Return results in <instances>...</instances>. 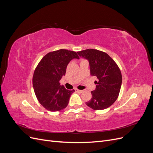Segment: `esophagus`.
<instances>
[{"label": "esophagus", "instance_id": "obj_1", "mask_svg": "<svg viewBox=\"0 0 153 153\" xmlns=\"http://www.w3.org/2000/svg\"><path fill=\"white\" fill-rule=\"evenodd\" d=\"M75 91H76V92H81V93H82V92H83V91H82V90H78V89H75Z\"/></svg>", "mask_w": 153, "mask_h": 153}]
</instances>
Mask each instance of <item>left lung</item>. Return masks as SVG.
<instances>
[{
    "label": "left lung",
    "mask_w": 153,
    "mask_h": 153,
    "mask_svg": "<svg viewBox=\"0 0 153 153\" xmlns=\"http://www.w3.org/2000/svg\"><path fill=\"white\" fill-rule=\"evenodd\" d=\"M89 63L90 75L96 76V89L91 91L92 98L85 104L93 110H103L112 105L119 96L122 84L121 71L114 60L103 52L87 49L78 52Z\"/></svg>",
    "instance_id": "8db88e82"
}]
</instances>
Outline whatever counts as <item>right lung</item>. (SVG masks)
Here are the masks:
<instances>
[{
    "label": "right lung",
    "mask_w": 153,
    "mask_h": 153,
    "mask_svg": "<svg viewBox=\"0 0 153 153\" xmlns=\"http://www.w3.org/2000/svg\"><path fill=\"white\" fill-rule=\"evenodd\" d=\"M73 59H79L75 52L61 49L47 53L36 67L32 85L40 104L50 112L65 108L75 90L61 86L59 81L65 75L68 64Z\"/></svg>",
    "instance_id": "1"
}]
</instances>
